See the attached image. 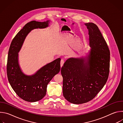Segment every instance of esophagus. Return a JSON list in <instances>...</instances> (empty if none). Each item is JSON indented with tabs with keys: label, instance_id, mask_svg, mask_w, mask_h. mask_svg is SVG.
Masks as SVG:
<instances>
[{
	"label": "esophagus",
	"instance_id": "obj_1",
	"mask_svg": "<svg viewBox=\"0 0 123 123\" xmlns=\"http://www.w3.org/2000/svg\"><path fill=\"white\" fill-rule=\"evenodd\" d=\"M64 64V60L62 59L61 60V61H60V66H61V68L63 66Z\"/></svg>",
	"mask_w": 123,
	"mask_h": 123
}]
</instances>
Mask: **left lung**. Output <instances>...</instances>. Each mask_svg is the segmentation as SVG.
<instances>
[{"label": "left lung", "mask_w": 123, "mask_h": 123, "mask_svg": "<svg viewBox=\"0 0 123 123\" xmlns=\"http://www.w3.org/2000/svg\"><path fill=\"white\" fill-rule=\"evenodd\" d=\"M85 24L91 48L88 57L69 58L61 69L63 96L74 104L93 99L106 83L110 72V51L106 41L96 24Z\"/></svg>", "instance_id": "8db88e82"}]
</instances>
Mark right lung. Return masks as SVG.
<instances>
[{"label":"right lung","instance_id":"add662e5","mask_svg":"<svg viewBox=\"0 0 123 123\" xmlns=\"http://www.w3.org/2000/svg\"><path fill=\"white\" fill-rule=\"evenodd\" d=\"M49 21H31L27 23L12 39L8 52L7 74L8 81L16 94L30 102L42 99L46 94L48 83L60 70V58L42 68L31 76L24 74L18 64L19 51L27 34L34 29H43L49 26Z\"/></svg>","mask_w":123,"mask_h":123}]
</instances>
